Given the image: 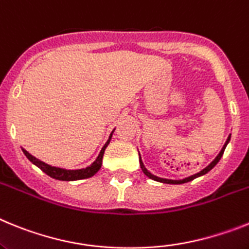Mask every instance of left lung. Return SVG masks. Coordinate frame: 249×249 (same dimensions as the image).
I'll return each mask as SVG.
<instances>
[{"label":"left lung","instance_id":"8db88e82","mask_svg":"<svg viewBox=\"0 0 249 249\" xmlns=\"http://www.w3.org/2000/svg\"><path fill=\"white\" fill-rule=\"evenodd\" d=\"M229 140H231V135H229V137H228V139H227L226 144H224V145H223V148H222V150H220V153H219V154L217 155V158H215L214 160L212 161V163L209 164V165L207 166V168H204V169H203V170H200V172H199V173H196V174H194V176H190V177H188V178H185V179H181V180H172V179H163V178H159V177H155V176H153V174H151L150 172H148V169H146L145 166H144V164H142V158H140V155H139L140 168H142V173H144V174H145V176L148 177V178L153 179V180L160 181V183H166V184H183V183H188V181L193 180V179L198 178V177H200V176H204V174H207V173H208L209 170H211V169H213V168H214V166H215V164H217L218 161L220 160V158H222V155H223V153H224V149H226V146H227V144H228V142H229Z\"/></svg>","mask_w":249,"mask_h":249}]
</instances>
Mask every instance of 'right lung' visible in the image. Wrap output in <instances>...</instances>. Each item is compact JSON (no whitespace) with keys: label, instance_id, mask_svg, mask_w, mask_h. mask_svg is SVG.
Returning <instances> with one entry per match:
<instances>
[{"label":"right lung","instance_id":"obj_1","mask_svg":"<svg viewBox=\"0 0 249 249\" xmlns=\"http://www.w3.org/2000/svg\"><path fill=\"white\" fill-rule=\"evenodd\" d=\"M112 133H114V131H112ZM112 133L110 134V138H109V140L107 142V144H105V145L103 146V149H101L100 154H99V157L96 158V160H95L90 166L85 168V169L66 170V169H61V168H56V166H51V165H49V164L44 163V161H41V160H38V159H36V158L32 157V155L30 154L29 151H26L25 149H22V151H23V154L27 157V159H29L32 164H35L36 166H38V168H40L42 172L46 173L47 176L51 177V178L57 179V180H65V181L80 180V179L90 178V177L95 176V174L99 172V169L101 168V163H103L104 151H105L107 146L109 145V142H110V140H111V137H112Z\"/></svg>","mask_w":249,"mask_h":249}]
</instances>
